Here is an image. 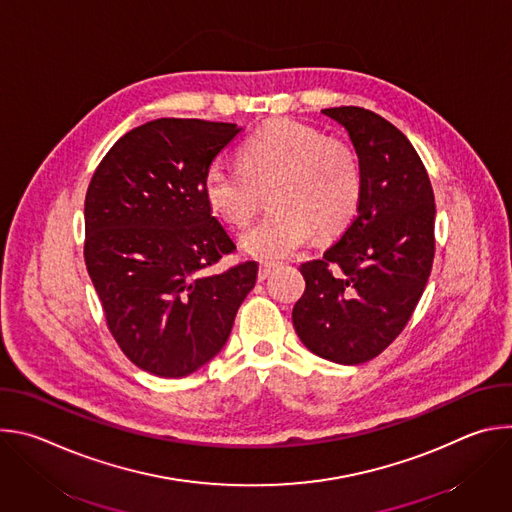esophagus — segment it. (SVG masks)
I'll return each instance as SVG.
<instances>
[{
  "instance_id": "esophagus-1",
  "label": "esophagus",
  "mask_w": 512,
  "mask_h": 512,
  "mask_svg": "<svg viewBox=\"0 0 512 512\" xmlns=\"http://www.w3.org/2000/svg\"><path fill=\"white\" fill-rule=\"evenodd\" d=\"M273 269H275V265H273V263H261L259 273H257V279H259V281H265V279L273 273Z\"/></svg>"
}]
</instances>
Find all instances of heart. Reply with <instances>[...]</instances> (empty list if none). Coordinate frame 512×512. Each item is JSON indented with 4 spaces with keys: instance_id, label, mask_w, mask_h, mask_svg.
<instances>
[{
    "instance_id": "heart-1",
    "label": "heart",
    "mask_w": 512,
    "mask_h": 512,
    "mask_svg": "<svg viewBox=\"0 0 512 512\" xmlns=\"http://www.w3.org/2000/svg\"><path fill=\"white\" fill-rule=\"evenodd\" d=\"M261 194L267 214L247 229L241 249L261 261L294 255L314 233L340 235L358 210L362 166L344 139L279 121L241 145L239 166L214 160L202 176V196L221 221L243 227L255 214Z\"/></svg>"
}]
</instances>
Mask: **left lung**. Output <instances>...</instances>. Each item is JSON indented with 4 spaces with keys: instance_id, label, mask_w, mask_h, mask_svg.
I'll use <instances>...</instances> for the list:
<instances>
[{
    "instance_id": "left-lung-1",
    "label": "left lung",
    "mask_w": 512,
    "mask_h": 512,
    "mask_svg": "<svg viewBox=\"0 0 512 512\" xmlns=\"http://www.w3.org/2000/svg\"><path fill=\"white\" fill-rule=\"evenodd\" d=\"M350 137L362 166L354 221L320 259L300 265L291 320L304 346L338 364L381 354L409 322L431 273L435 198L411 141L362 107L322 111Z\"/></svg>"
}]
</instances>
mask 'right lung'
Wrapping results in <instances>:
<instances>
[{
  "instance_id": "1",
  "label": "right lung",
  "mask_w": 512,
  "mask_h": 512,
  "mask_svg": "<svg viewBox=\"0 0 512 512\" xmlns=\"http://www.w3.org/2000/svg\"><path fill=\"white\" fill-rule=\"evenodd\" d=\"M241 129L156 119L115 141L85 198V263L123 354L180 379L229 340L255 287V261L208 273L235 241L208 208L202 176Z\"/></svg>"
}]
</instances>
